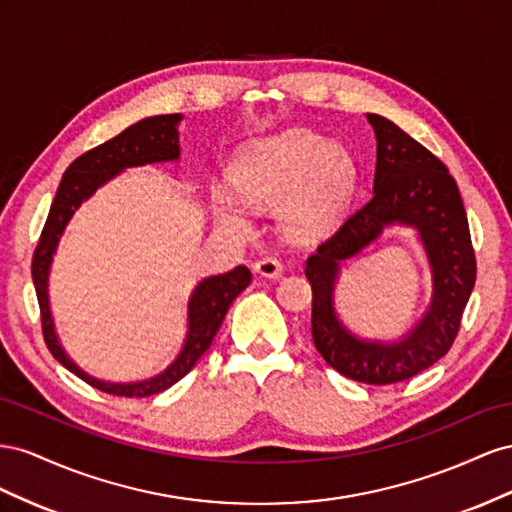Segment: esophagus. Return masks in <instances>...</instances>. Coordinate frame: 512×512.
Wrapping results in <instances>:
<instances>
[{"label": "esophagus", "instance_id": "esophagus-1", "mask_svg": "<svg viewBox=\"0 0 512 512\" xmlns=\"http://www.w3.org/2000/svg\"><path fill=\"white\" fill-rule=\"evenodd\" d=\"M255 272L261 276H268V279H279L283 274V264L276 257H264L255 264Z\"/></svg>", "mask_w": 512, "mask_h": 512}]
</instances>
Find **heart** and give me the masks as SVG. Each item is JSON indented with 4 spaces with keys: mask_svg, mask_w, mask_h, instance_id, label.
Masks as SVG:
<instances>
[{
    "mask_svg": "<svg viewBox=\"0 0 512 512\" xmlns=\"http://www.w3.org/2000/svg\"><path fill=\"white\" fill-rule=\"evenodd\" d=\"M233 191L261 206H279V218L291 236H324L343 218L352 201L358 167L343 145L311 130L291 128L257 139L233 158ZM225 218L240 216L236 197H216Z\"/></svg>",
    "mask_w": 512,
    "mask_h": 512,
    "instance_id": "b5f03b06",
    "label": "heart"
}]
</instances>
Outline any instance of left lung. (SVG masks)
I'll use <instances>...</instances> for the list:
<instances>
[{
    "mask_svg": "<svg viewBox=\"0 0 512 512\" xmlns=\"http://www.w3.org/2000/svg\"><path fill=\"white\" fill-rule=\"evenodd\" d=\"M375 130L377 163L373 195L306 259L313 289V343L334 371L354 382L386 386L410 379L448 354L476 283L470 225L457 182L433 156L382 115L367 113ZM419 231L434 276L430 309L401 342H364L349 333L333 311L340 261L357 254L386 226Z\"/></svg>",
    "mask_w": 512,
    "mask_h": 512,
    "instance_id": "obj_1",
    "label": "left lung"
}]
</instances>
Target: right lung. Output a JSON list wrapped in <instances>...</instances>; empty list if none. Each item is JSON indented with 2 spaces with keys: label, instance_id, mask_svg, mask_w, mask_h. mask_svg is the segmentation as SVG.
<instances>
[{
  "label": "right lung",
  "instance_id": "right-lung-1",
  "mask_svg": "<svg viewBox=\"0 0 512 512\" xmlns=\"http://www.w3.org/2000/svg\"><path fill=\"white\" fill-rule=\"evenodd\" d=\"M180 120H182L180 113L145 118L122 130L118 137L100 143L94 150L81 154L77 160H72L60 186H57L47 223L42 227L40 240L32 259V279H34L36 296L40 304L42 334H45V343L49 347V352L57 362L64 364L70 373L81 377L83 382L107 394H115V397H150V394H158L167 390L169 386H173L175 382H180V379L195 367L197 360L208 352L218 328H221L223 319L229 311L231 302L242 294V291L248 287V283H251V270L246 266H238L231 272L203 279L195 287L191 300H188V332H186L182 352L163 373L145 379V382H137V384L102 382V379H96L92 375H87L85 371H81L77 364L66 356L60 341H57L47 289H49V270H51L55 248L62 238L68 221L85 199H90L102 184L109 182L113 175H118L120 171L128 167L178 160L180 158V137H178Z\"/></svg>",
  "mask_w": 512,
  "mask_h": 512
}]
</instances>
